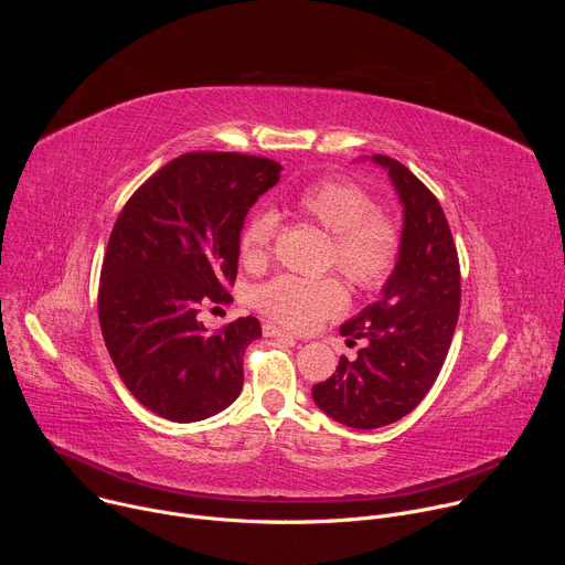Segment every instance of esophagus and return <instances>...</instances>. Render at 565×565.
Segmentation results:
<instances>
[{"label":"esophagus","instance_id":"34e87169","mask_svg":"<svg viewBox=\"0 0 565 565\" xmlns=\"http://www.w3.org/2000/svg\"><path fill=\"white\" fill-rule=\"evenodd\" d=\"M264 335L266 338H284V340H290V342L297 340L292 333H288V331L279 329L277 324H273V321H266V324H264Z\"/></svg>","mask_w":565,"mask_h":565}]
</instances>
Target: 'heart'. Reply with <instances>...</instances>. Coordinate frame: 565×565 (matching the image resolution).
Here are the masks:
<instances>
[{
    "instance_id": "1",
    "label": "heart",
    "mask_w": 565,
    "mask_h": 565,
    "mask_svg": "<svg viewBox=\"0 0 565 565\" xmlns=\"http://www.w3.org/2000/svg\"><path fill=\"white\" fill-rule=\"evenodd\" d=\"M292 207L333 236L331 264L360 290L380 288L393 273L399 255V232L395 223L377 212L373 196L344 179H327L303 188ZM279 216L273 210H257L241 230V257L246 264H264ZM259 310L290 329H310L317 321L347 308V290L333 279L277 277L253 295Z\"/></svg>"
}]
</instances>
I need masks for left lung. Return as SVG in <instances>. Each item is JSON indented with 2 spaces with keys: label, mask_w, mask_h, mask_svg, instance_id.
Masks as SVG:
<instances>
[{
  "label": "left lung",
  "mask_w": 565,
  "mask_h": 565,
  "mask_svg": "<svg viewBox=\"0 0 565 565\" xmlns=\"http://www.w3.org/2000/svg\"><path fill=\"white\" fill-rule=\"evenodd\" d=\"M366 156H362L364 160ZM388 172L402 205L399 255L380 297L340 327L355 360L312 386L315 405L353 429H377L412 414L434 386L460 310V268L438 199L397 160L371 156Z\"/></svg>",
  "instance_id": "left-lung-1"
}]
</instances>
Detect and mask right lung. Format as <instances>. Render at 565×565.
Instances as JSON below:
<instances>
[{
	"label": "right lung",
	"instance_id": "1",
	"mask_svg": "<svg viewBox=\"0 0 565 565\" xmlns=\"http://www.w3.org/2000/svg\"><path fill=\"white\" fill-rule=\"evenodd\" d=\"M281 166L244 153H183L122 207L103 262L98 317L131 395L156 416L196 423L227 409L244 386V353L259 319L218 333L201 306L232 297L248 210L279 183Z\"/></svg>",
	"mask_w": 565,
	"mask_h": 565
}]
</instances>
